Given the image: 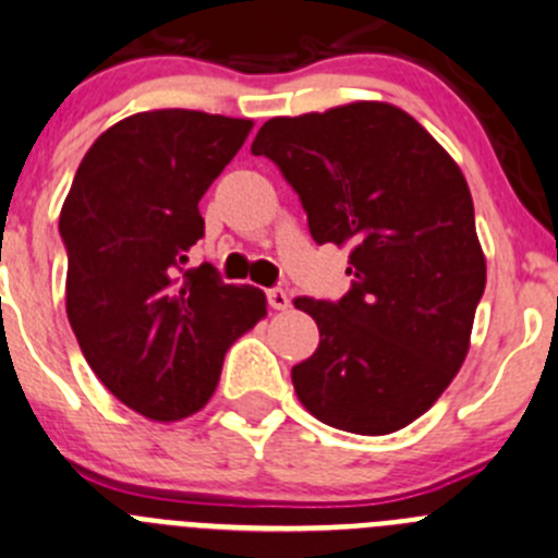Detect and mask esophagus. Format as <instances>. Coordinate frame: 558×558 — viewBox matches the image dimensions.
Here are the masks:
<instances>
[{
	"mask_svg": "<svg viewBox=\"0 0 558 558\" xmlns=\"http://www.w3.org/2000/svg\"><path fill=\"white\" fill-rule=\"evenodd\" d=\"M265 295H268V306H270V310L284 312V310H288V306H290V295L284 293L282 288H270Z\"/></svg>",
	"mask_w": 558,
	"mask_h": 558,
	"instance_id": "34e87169",
	"label": "esophagus"
}]
</instances>
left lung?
Segmentation results:
<instances>
[{
	"mask_svg": "<svg viewBox=\"0 0 558 558\" xmlns=\"http://www.w3.org/2000/svg\"><path fill=\"white\" fill-rule=\"evenodd\" d=\"M252 153L282 169L317 243L350 246L342 299L293 301L320 328L315 353L293 367L301 405L348 433L408 427L463 367L485 293L463 172L384 100L274 117Z\"/></svg>",
	"mask_w": 558,
	"mask_h": 558,
	"instance_id": "obj_1",
	"label": "left lung"
}]
</instances>
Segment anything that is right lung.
Masks as SVG:
<instances>
[{"instance_id":"right-lung-1","label":"right lung","mask_w":558,"mask_h":558,"mask_svg":"<svg viewBox=\"0 0 558 558\" xmlns=\"http://www.w3.org/2000/svg\"><path fill=\"white\" fill-rule=\"evenodd\" d=\"M252 120L191 109L131 114L82 158L60 214L65 306L100 384L153 422L214 397L225 353L265 317V293L183 270L205 235L199 199L235 158Z\"/></svg>"}]
</instances>
